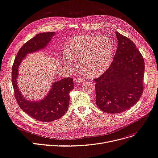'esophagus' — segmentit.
<instances>
[{
    "label": "esophagus",
    "instance_id": "esophagus-1",
    "mask_svg": "<svg viewBox=\"0 0 158 158\" xmlns=\"http://www.w3.org/2000/svg\"><path fill=\"white\" fill-rule=\"evenodd\" d=\"M75 82H76L77 83H83L85 82V80L81 77H77L75 79Z\"/></svg>",
    "mask_w": 158,
    "mask_h": 158
}]
</instances>
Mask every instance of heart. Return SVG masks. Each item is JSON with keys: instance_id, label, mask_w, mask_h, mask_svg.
Wrapping results in <instances>:
<instances>
[{"instance_id": "1", "label": "heart", "mask_w": 158, "mask_h": 158, "mask_svg": "<svg viewBox=\"0 0 158 158\" xmlns=\"http://www.w3.org/2000/svg\"><path fill=\"white\" fill-rule=\"evenodd\" d=\"M114 45L106 36L79 35L70 42L64 61L70 64L73 59H79L81 70L87 76L98 77L110 66L114 57Z\"/></svg>"}]
</instances>
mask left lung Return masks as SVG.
Segmentation results:
<instances>
[{
  "instance_id": "1",
  "label": "left lung",
  "mask_w": 158,
  "mask_h": 158,
  "mask_svg": "<svg viewBox=\"0 0 158 158\" xmlns=\"http://www.w3.org/2000/svg\"><path fill=\"white\" fill-rule=\"evenodd\" d=\"M118 44L108 69L95 81L96 105L102 111L116 114L127 110L143 92L145 63L139 50L128 37L115 31Z\"/></svg>"
}]
</instances>
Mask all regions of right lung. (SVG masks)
<instances>
[{
  "label": "right lung",
  "instance_id": "right-lung-1",
  "mask_svg": "<svg viewBox=\"0 0 158 158\" xmlns=\"http://www.w3.org/2000/svg\"><path fill=\"white\" fill-rule=\"evenodd\" d=\"M54 35L55 32L41 33L29 40L18 52L12 66L11 82L18 105L31 118L43 122L57 120L63 117L67 112L69 106L70 92L73 88V79L63 78L55 82L44 99L30 101L26 99L20 92L17 82L18 69L27 54L44 48Z\"/></svg>",
  "mask_w": 158,
  "mask_h": 158
}]
</instances>
